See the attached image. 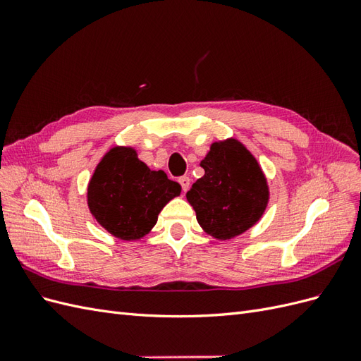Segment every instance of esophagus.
I'll return each instance as SVG.
<instances>
[{"instance_id": "1", "label": "esophagus", "mask_w": 361, "mask_h": 361, "mask_svg": "<svg viewBox=\"0 0 361 361\" xmlns=\"http://www.w3.org/2000/svg\"><path fill=\"white\" fill-rule=\"evenodd\" d=\"M179 183H180V187H182V190H183V191H188L191 180H190V178H188V176H180V178H179Z\"/></svg>"}]
</instances>
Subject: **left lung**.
Segmentation results:
<instances>
[{
	"label": "left lung",
	"instance_id": "left-lung-1",
	"mask_svg": "<svg viewBox=\"0 0 361 361\" xmlns=\"http://www.w3.org/2000/svg\"><path fill=\"white\" fill-rule=\"evenodd\" d=\"M200 166L203 178L187 192L199 224L218 239L241 235L268 203L267 180L257 161L236 140H227L214 143Z\"/></svg>",
	"mask_w": 361,
	"mask_h": 361
}]
</instances>
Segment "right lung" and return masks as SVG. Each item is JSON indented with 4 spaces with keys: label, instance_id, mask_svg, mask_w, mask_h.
<instances>
[{
    "label": "right lung",
    "instance_id": "1",
    "mask_svg": "<svg viewBox=\"0 0 361 361\" xmlns=\"http://www.w3.org/2000/svg\"><path fill=\"white\" fill-rule=\"evenodd\" d=\"M180 185L162 170L152 171L134 149L114 147L102 158L89 183V207L116 238L130 241L145 236Z\"/></svg>",
    "mask_w": 361,
    "mask_h": 361
}]
</instances>
